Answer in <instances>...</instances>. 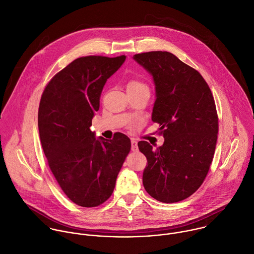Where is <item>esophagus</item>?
<instances>
[{
	"label": "esophagus",
	"mask_w": 254,
	"mask_h": 254,
	"mask_svg": "<svg viewBox=\"0 0 254 254\" xmlns=\"http://www.w3.org/2000/svg\"><path fill=\"white\" fill-rule=\"evenodd\" d=\"M130 143H131V150L136 151L137 150V141L135 139H131Z\"/></svg>",
	"instance_id": "obj_1"
}]
</instances>
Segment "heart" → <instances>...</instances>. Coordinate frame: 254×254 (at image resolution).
Listing matches in <instances>:
<instances>
[{
    "mask_svg": "<svg viewBox=\"0 0 254 254\" xmlns=\"http://www.w3.org/2000/svg\"><path fill=\"white\" fill-rule=\"evenodd\" d=\"M137 88H147V87L138 80H131L128 82L127 89H137Z\"/></svg>",
    "mask_w": 254,
    "mask_h": 254,
    "instance_id": "obj_1",
    "label": "heart"
}]
</instances>
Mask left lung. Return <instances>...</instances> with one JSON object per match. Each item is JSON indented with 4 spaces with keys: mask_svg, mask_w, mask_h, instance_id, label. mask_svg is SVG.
Masks as SVG:
<instances>
[{
    "mask_svg": "<svg viewBox=\"0 0 254 254\" xmlns=\"http://www.w3.org/2000/svg\"><path fill=\"white\" fill-rule=\"evenodd\" d=\"M133 59L152 76L151 119L164 137L156 149L147 141L137 144L147 159L143 186L159 202H180L199 189L210 169L219 130L215 101L202 75L174 54L151 51Z\"/></svg>",
    "mask_w": 254,
    "mask_h": 254,
    "instance_id": "8db88e82",
    "label": "left lung"
}]
</instances>
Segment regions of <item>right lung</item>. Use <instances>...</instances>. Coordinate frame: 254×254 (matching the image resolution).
Instances as JSON below:
<instances>
[{"instance_id":"obj_1","label":"right lung","mask_w":254,"mask_h":254,"mask_svg":"<svg viewBox=\"0 0 254 254\" xmlns=\"http://www.w3.org/2000/svg\"><path fill=\"white\" fill-rule=\"evenodd\" d=\"M127 56H86L72 61L45 87L38 109V130L48 165L76 205L97 207L112 195L130 150L129 138L96 137L90 129L107 80Z\"/></svg>"}]
</instances>
